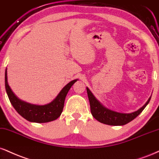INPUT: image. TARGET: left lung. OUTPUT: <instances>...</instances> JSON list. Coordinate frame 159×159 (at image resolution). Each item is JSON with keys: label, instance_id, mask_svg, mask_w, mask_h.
Returning a JSON list of instances; mask_svg holds the SVG:
<instances>
[{"label": "left lung", "instance_id": "1", "mask_svg": "<svg viewBox=\"0 0 159 159\" xmlns=\"http://www.w3.org/2000/svg\"><path fill=\"white\" fill-rule=\"evenodd\" d=\"M87 91L88 98H89V104H90L91 113L93 115V117L96 120H98L99 122H101V123L112 126L124 125V124L133 121L134 118H136L144 110V109L146 107L147 105L150 102L151 98H149L146 104L142 107L139 109V110L135 111L134 112H132V113L125 114L114 112V111L105 108L95 98L94 95H93V93H91L88 88H87Z\"/></svg>", "mask_w": 159, "mask_h": 159}]
</instances>
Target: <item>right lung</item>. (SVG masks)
Listing matches in <instances>:
<instances>
[{
	"instance_id": "obj_1",
	"label": "right lung",
	"mask_w": 159,
	"mask_h": 159,
	"mask_svg": "<svg viewBox=\"0 0 159 159\" xmlns=\"http://www.w3.org/2000/svg\"><path fill=\"white\" fill-rule=\"evenodd\" d=\"M75 81H77V80H73L67 84L63 88L55 100L51 103L43 106H39V105L28 104L17 98L11 90L7 82V70L5 72L6 91L13 107L25 119L36 123H46V122L54 121L61 116L64 108L66 94Z\"/></svg>"
}]
</instances>
